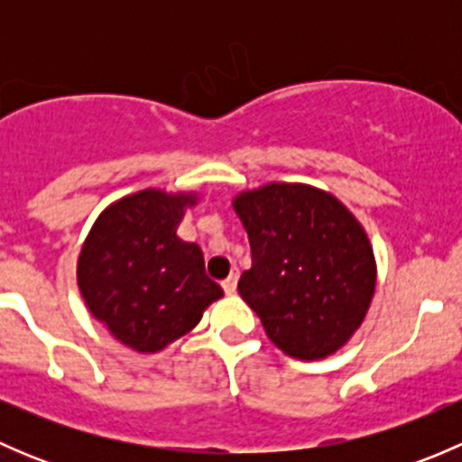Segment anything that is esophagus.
I'll list each match as a JSON object with an SVG mask.
<instances>
[{
  "mask_svg": "<svg viewBox=\"0 0 462 462\" xmlns=\"http://www.w3.org/2000/svg\"><path fill=\"white\" fill-rule=\"evenodd\" d=\"M236 279H239V273H232L230 277H227L226 282L221 283V286H223V291H226L227 295H232V292L236 291Z\"/></svg>",
  "mask_w": 462,
  "mask_h": 462,
  "instance_id": "1",
  "label": "esophagus"
}]
</instances>
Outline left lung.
Here are the masks:
<instances>
[{"label": "left lung", "instance_id": "left-lung-1", "mask_svg": "<svg viewBox=\"0 0 462 462\" xmlns=\"http://www.w3.org/2000/svg\"><path fill=\"white\" fill-rule=\"evenodd\" d=\"M253 250L239 295L274 346L321 360L351 339L375 292V257L365 227L333 194L268 183L232 201Z\"/></svg>", "mask_w": 462, "mask_h": 462}]
</instances>
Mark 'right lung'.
I'll return each mask as SVG.
<instances>
[{"instance_id": "right-lung-1", "label": "right lung", "mask_w": 462, "mask_h": 462, "mask_svg": "<svg viewBox=\"0 0 462 462\" xmlns=\"http://www.w3.org/2000/svg\"><path fill=\"white\" fill-rule=\"evenodd\" d=\"M197 194L143 189L111 203L78 259V286L91 315L125 346L162 351L203 318L223 291L203 253L176 235Z\"/></svg>"}]
</instances>
